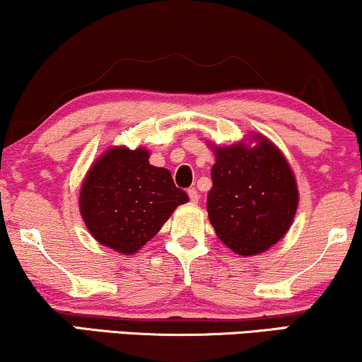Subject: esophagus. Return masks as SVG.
<instances>
[{
    "mask_svg": "<svg viewBox=\"0 0 362 362\" xmlns=\"http://www.w3.org/2000/svg\"><path fill=\"white\" fill-rule=\"evenodd\" d=\"M187 196H189L191 202H197V201H199V194H197V191L194 189V187H191V189H187Z\"/></svg>",
    "mask_w": 362,
    "mask_h": 362,
    "instance_id": "1",
    "label": "esophagus"
}]
</instances>
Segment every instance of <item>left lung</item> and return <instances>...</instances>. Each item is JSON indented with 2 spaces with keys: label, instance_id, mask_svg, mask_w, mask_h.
I'll return each mask as SVG.
<instances>
[{
  "label": "left lung",
  "instance_id": "left-lung-1",
  "mask_svg": "<svg viewBox=\"0 0 362 362\" xmlns=\"http://www.w3.org/2000/svg\"><path fill=\"white\" fill-rule=\"evenodd\" d=\"M255 146H214L207 214L216 234L239 255H257L290 229L298 207L295 175L265 136Z\"/></svg>",
  "mask_w": 362,
  "mask_h": 362
}]
</instances>
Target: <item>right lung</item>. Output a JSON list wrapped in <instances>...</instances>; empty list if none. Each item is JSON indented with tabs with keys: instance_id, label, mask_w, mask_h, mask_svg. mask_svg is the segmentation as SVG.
Segmentation results:
<instances>
[{
	"instance_id": "obj_1",
	"label": "right lung",
	"mask_w": 362,
	"mask_h": 362,
	"mask_svg": "<svg viewBox=\"0 0 362 362\" xmlns=\"http://www.w3.org/2000/svg\"><path fill=\"white\" fill-rule=\"evenodd\" d=\"M146 148H110L82 182L78 206L88 232L118 254H135L153 239L173 211L187 202L166 168L148 161Z\"/></svg>"
}]
</instances>
